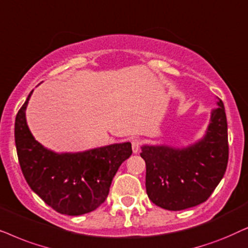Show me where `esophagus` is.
<instances>
[{
  "mask_svg": "<svg viewBox=\"0 0 248 248\" xmlns=\"http://www.w3.org/2000/svg\"><path fill=\"white\" fill-rule=\"evenodd\" d=\"M141 144H143V141H141L140 138H134V140H131V147H133L134 153H138V151H140Z\"/></svg>",
  "mask_w": 248,
  "mask_h": 248,
  "instance_id": "obj_1",
  "label": "esophagus"
}]
</instances>
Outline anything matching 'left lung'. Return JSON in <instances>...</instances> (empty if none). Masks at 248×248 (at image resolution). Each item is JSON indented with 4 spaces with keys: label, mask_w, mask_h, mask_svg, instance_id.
I'll use <instances>...</instances> for the list:
<instances>
[{
    "label": "left lung",
    "mask_w": 248,
    "mask_h": 248,
    "mask_svg": "<svg viewBox=\"0 0 248 248\" xmlns=\"http://www.w3.org/2000/svg\"><path fill=\"white\" fill-rule=\"evenodd\" d=\"M140 156L146 163V193L155 205L180 211L205 202L222 179L229 157L222 101L197 143L185 148L144 145Z\"/></svg>",
    "instance_id": "1"
}]
</instances>
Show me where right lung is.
<instances>
[{"mask_svg": "<svg viewBox=\"0 0 248 248\" xmlns=\"http://www.w3.org/2000/svg\"><path fill=\"white\" fill-rule=\"evenodd\" d=\"M32 91L16 117L15 140L19 164L29 187L53 210L81 216L96 210L108 195L119 167L133 153L129 141L80 153H55L32 136L26 108Z\"/></svg>", "mask_w": 248, "mask_h": 248, "instance_id": "obj_1", "label": "right lung"}]
</instances>
